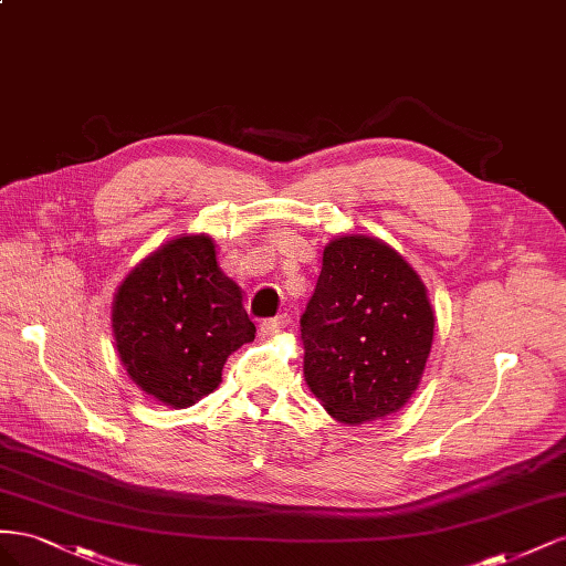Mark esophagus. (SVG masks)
Masks as SVG:
<instances>
[{
	"label": "esophagus",
	"mask_w": 566,
	"mask_h": 566,
	"mask_svg": "<svg viewBox=\"0 0 566 566\" xmlns=\"http://www.w3.org/2000/svg\"><path fill=\"white\" fill-rule=\"evenodd\" d=\"M286 325H289V317H286V315H277V317L263 319V322H261V334H263V336H274V334H280Z\"/></svg>",
	"instance_id": "esophagus-1"
}]
</instances>
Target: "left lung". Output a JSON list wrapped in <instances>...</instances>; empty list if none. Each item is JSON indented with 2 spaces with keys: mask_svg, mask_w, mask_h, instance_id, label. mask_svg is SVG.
<instances>
[{
  "mask_svg": "<svg viewBox=\"0 0 566 566\" xmlns=\"http://www.w3.org/2000/svg\"><path fill=\"white\" fill-rule=\"evenodd\" d=\"M303 375L338 422L406 406L422 379L433 311L417 272L379 239L338 237L301 315Z\"/></svg>",
  "mask_w": 566,
  "mask_h": 566,
  "instance_id": "8db88e82",
  "label": "left lung"
}]
</instances>
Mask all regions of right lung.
Listing matches in <instances>:
<instances>
[{
    "mask_svg": "<svg viewBox=\"0 0 566 566\" xmlns=\"http://www.w3.org/2000/svg\"><path fill=\"white\" fill-rule=\"evenodd\" d=\"M113 334L142 391L189 408L218 389L230 355L255 336L211 237H180L139 263L113 301Z\"/></svg>",
    "mask_w": 566,
    "mask_h": 566,
    "instance_id": "obj_1",
    "label": "right lung"
}]
</instances>
